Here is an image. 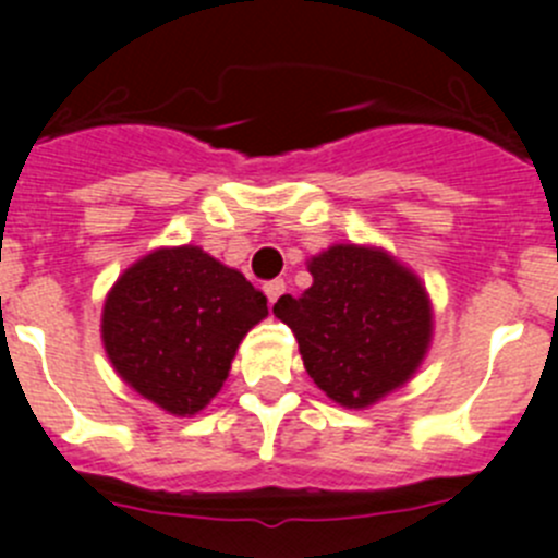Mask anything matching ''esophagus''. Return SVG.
I'll return each mask as SVG.
<instances>
[{"instance_id": "esophagus-1", "label": "esophagus", "mask_w": 558, "mask_h": 558, "mask_svg": "<svg viewBox=\"0 0 558 558\" xmlns=\"http://www.w3.org/2000/svg\"><path fill=\"white\" fill-rule=\"evenodd\" d=\"M283 291H286V283H283V280H269V283L264 286V294H267L269 305H275V302H278V296L283 294Z\"/></svg>"}]
</instances>
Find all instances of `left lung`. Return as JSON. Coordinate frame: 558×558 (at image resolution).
Here are the masks:
<instances>
[{
  "mask_svg": "<svg viewBox=\"0 0 558 558\" xmlns=\"http://www.w3.org/2000/svg\"><path fill=\"white\" fill-rule=\"evenodd\" d=\"M313 286L272 313L294 329L313 384L337 404L373 408L418 373L435 335L426 286L378 245L337 243L307 262Z\"/></svg>",
  "mask_w": 558,
  "mask_h": 558,
  "instance_id": "1",
  "label": "left lung"
}]
</instances>
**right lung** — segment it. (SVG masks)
<instances>
[{"label": "right lung", "instance_id": "1", "mask_svg": "<svg viewBox=\"0 0 558 558\" xmlns=\"http://www.w3.org/2000/svg\"><path fill=\"white\" fill-rule=\"evenodd\" d=\"M267 313V296L199 245L156 247L107 291L102 345L123 384L191 418L221 391L240 342Z\"/></svg>", "mask_w": 558, "mask_h": 558}]
</instances>
